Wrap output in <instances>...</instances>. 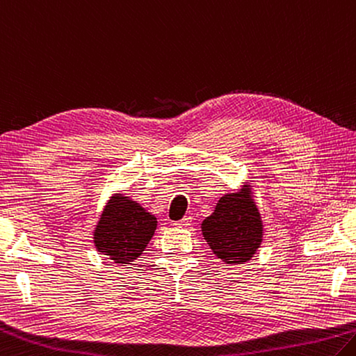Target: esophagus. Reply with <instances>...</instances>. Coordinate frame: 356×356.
<instances>
[{"mask_svg": "<svg viewBox=\"0 0 356 356\" xmlns=\"http://www.w3.org/2000/svg\"><path fill=\"white\" fill-rule=\"evenodd\" d=\"M174 225H176V227H180V229L190 227V225H191V218L186 216V218H184V219H180V221L174 222Z\"/></svg>", "mask_w": 356, "mask_h": 356, "instance_id": "esophagus-1", "label": "esophagus"}]
</instances>
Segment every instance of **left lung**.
Listing matches in <instances>:
<instances>
[{"label": "left lung", "mask_w": 356, "mask_h": 356, "mask_svg": "<svg viewBox=\"0 0 356 356\" xmlns=\"http://www.w3.org/2000/svg\"><path fill=\"white\" fill-rule=\"evenodd\" d=\"M202 236L224 264L241 266L252 260L264 238V224L254 196V185L219 197L209 218L200 224Z\"/></svg>", "instance_id": "8db88e82"}]
</instances>
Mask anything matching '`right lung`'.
<instances>
[{
    "instance_id": "1",
    "label": "right lung",
    "mask_w": 356,
    "mask_h": 356,
    "mask_svg": "<svg viewBox=\"0 0 356 356\" xmlns=\"http://www.w3.org/2000/svg\"><path fill=\"white\" fill-rule=\"evenodd\" d=\"M157 218L126 193L108 197L92 232L95 249L108 260L127 266L140 258L156 234Z\"/></svg>"
}]
</instances>
